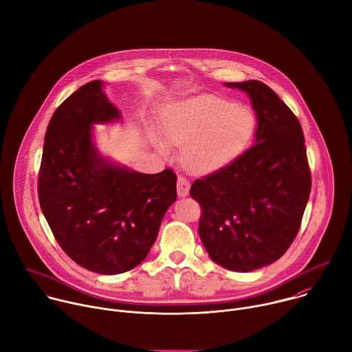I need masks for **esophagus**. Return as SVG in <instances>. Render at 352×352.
<instances>
[{
    "instance_id": "esophagus-1",
    "label": "esophagus",
    "mask_w": 352,
    "mask_h": 352,
    "mask_svg": "<svg viewBox=\"0 0 352 352\" xmlns=\"http://www.w3.org/2000/svg\"><path fill=\"white\" fill-rule=\"evenodd\" d=\"M177 194L180 195V197H186L187 194H188V191H190V182L186 179V177H183V176H179L177 177Z\"/></svg>"
}]
</instances>
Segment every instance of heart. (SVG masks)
Masks as SVG:
<instances>
[{"label": "heart", "instance_id": "heart-1", "mask_svg": "<svg viewBox=\"0 0 352 352\" xmlns=\"http://www.w3.org/2000/svg\"><path fill=\"white\" fill-rule=\"evenodd\" d=\"M254 129L250 108L218 97L177 102L164 118L166 140L184 146L182 160L192 172H212L233 161L250 143ZM162 150L168 151L165 146Z\"/></svg>", "mask_w": 352, "mask_h": 352}]
</instances>
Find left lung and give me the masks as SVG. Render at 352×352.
Listing matches in <instances>:
<instances>
[{"label": "left lung", "mask_w": 352, "mask_h": 352, "mask_svg": "<svg viewBox=\"0 0 352 352\" xmlns=\"http://www.w3.org/2000/svg\"><path fill=\"white\" fill-rule=\"evenodd\" d=\"M245 91L258 118L255 144L226 166L194 180L199 239L210 259L251 272L283 256L298 234L311 192L302 127L258 80L226 83Z\"/></svg>", "instance_id": "left-lung-1"}]
</instances>
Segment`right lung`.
<instances>
[{
    "label": "right lung",
    "mask_w": 352,
    "mask_h": 352,
    "mask_svg": "<svg viewBox=\"0 0 352 352\" xmlns=\"http://www.w3.org/2000/svg\"><path fill=\"white\" fill-rule=\"evenodd\" d=\"M100 80L70 94L54 112L44 137L38 201L65 254L101 274L142 263L166 209L176 201L177 176L133 172L102 160L91 124L119 119Z\"/></svg>",
    "instance_id": "right-lung-1"
}]
</instances>
